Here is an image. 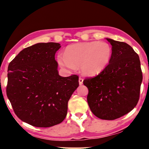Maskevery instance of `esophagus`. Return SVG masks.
I'll return each instance as SVG.
<instances>
[{
    "label": "esophagus",
    "mask_w": 149,
    "mask_h": 149,
    "mask_svg": "<svg viewBox=\"0 0 149 149\" xmlns=\"http://www.w3.org/2000/svg\"><path fill=\"white\" fill-rule=\"evenodd\" d=\"M83 79L82 78H81V77H80V78L79 79V85H82V84H83Z\"/></svg>",
    "instance_id": "1"
}]
</instances>
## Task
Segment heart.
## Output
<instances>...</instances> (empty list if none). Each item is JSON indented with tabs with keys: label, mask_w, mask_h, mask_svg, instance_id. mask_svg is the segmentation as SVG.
<instances>
[{
	"label": "heart",
	"mask_w": 149,
	"mask_h": 149,
	"mask_svg": "<svg viewBox=\"0 0 149 149\" xmlns=\"http://www.w3.org/2000/svg\"><path fill=\"white\" fill-rule=\"evenodd\" d=\"M113 49L107 42L89 41L68 45L64 55L59 54L57 61L61 68L74 71L80 66L81 72L86 76L100 73L111 60Z\"/></svg>",
	"instance_id": "heart-1"
}]
</instances>
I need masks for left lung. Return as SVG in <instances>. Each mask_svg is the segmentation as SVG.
Here are the masks:
<instances>
[{
    "mask_svg": "<svg viewBox=\"0 0 149 149\" xmlns=\"http://www.w3.org/2000/svg\"><path fill=\"white\" fill-rule=\"evenodd\" d=\"M112 45L109 64L98 75L85 79L87 100L94 115L114 120L130 113L137 104L142 73L140 58L126 42L106 38Z\"/></svg>",
    "mask_w": 149,
    "mask_h": 149,
    "instance_id": "8db88e82",
    "label": "left lung"
}]
</instances>
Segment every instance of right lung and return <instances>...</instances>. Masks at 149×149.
Returning <instances> with one entry per match:
<instances>
[{
    "instance_id": "1",
    "label": "right lung",
    "mask_w": 149,
    "mask_h": 149,
    "mask_svg": "<svg viewBox=\"0 0 149 149\" xmlns=\"http://www.w3.org/2000/svg\"><path fill=\"white\" fill-rule=\"evenodd\" d=\"M58 42H39L21 51L8 67L7 95L15 115L38 127L64 121L68 102L79 87V77L58 74Z\"/></svg>"
}]
</instances>
